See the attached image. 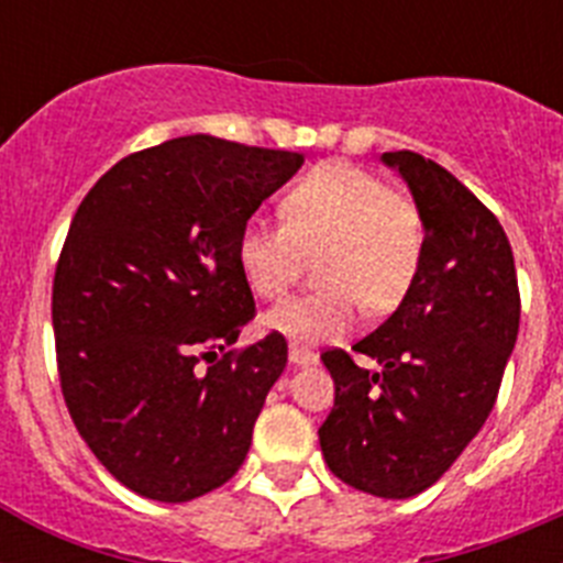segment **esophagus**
Instances as JSON below:
<instances>
[{
  "mask_svg": "<svg viewBox=\"0 0 563 563\" xmlns=\"http://www.w3.org/2000/svg\"><path fill=\"white\" fill-rule=\"evenodd\" d=\"M290 363L292 366H312V363H318V355H312L310 350H298V346H290Z\"/></svg>",
  "mask_w": 563,
  "mask_h": 563,
  "instance_id": "1",
  "label": "esophagus"
}]
</instances>
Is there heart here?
Masks as SVG:
<instances>
[{
    "label": "heart",
    "mask_w": 563,
    "mask_h": 563,
    "mask_svg": "<svg viewBox=\"0 0 563 563\" xmlns=\"http://www.w3.org/2000/svg\"><path fill=\"white\" fill-rule=\"evenodd\" d=\"M282 220H251L239 233V267L258 298H282L305 258L318 256L324 290L265 316V330L312 350L350 335L361 316L389 312L415 285L422 262V217L415 202L350 163H327L282 200Z\"/></svg>",
    "instance_id": "obj_1"
}]
</instances>
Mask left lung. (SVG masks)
Masks as SVG:
<instances>
[{
	"instance_id": "1",
	"label": "left lung",
	"mask_w": 563,
	"mask_h": 563,
	"mask_svg": "<svg viewBox=\"0 0 563 563\" xmlns=\"http://www.w3.org/2000/svg\"><path fill=\"white\" fill-rule=\"evenodd\" d=\"M422 217L420 273L395 312L352 350L321 355L335 406L318 429L332 474L363 494L409 499L434 485L494 409L519 335L514 251L499 220L454 174L386 152Z\"/></svg>"
}]
</instances>
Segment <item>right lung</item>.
Instances as JSON below:
<instances>
[{"label":"right lung","instance_id":"1","mask_svg":"<svg viewBox=\"0 0 563 563\" xmlns=\"http://www.w3.org/2000/svg\"><path fill=\"white\" fill-rule=\"evenodd\" d=\"M301 163L188 134L114 163L78 206L53 278L58 377L78 434L134 494L191 501L245 462L287 341L219 357L256 316L239 233Z\"/></svg>","mask_w":563,"mask_h":563}]
</instances>
